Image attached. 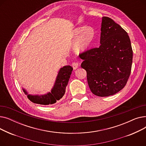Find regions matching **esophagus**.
Masks as SVG:
<instances>
[{"instance_id": "34e87169", "label": "esophagus", "mask_w": 146, "mask_h": 146, "mask_svg": "<svg viewBox=\"0 0 146 146\" xmlns=\"http://www.w3.org/2000/svg\"><path fill=\"white\" fill-rule=\"evenodd\" d=\"M72 66L74 70H76V69H77L79 67V63L78 62H74L72 63Z\"/></svg>"}]
</instances>
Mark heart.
I'll return each mask as SVG.
<instances>
[{
  "label": "heart",
  "mask_w": 146,
  "mask_h": 146,
  "mask_svg": "<svg viewBox=\"0 0 146 146\" xmlns=\"http://www.w3.org/2000/svg\"><path fill=\"white\" fill-rule=\"evenodd\" d=\"M73 35L77 37L73 45V51L77 53H82L88 51L92 44L95 32L91 27H79L74 29Z\"/></svg>",
  "instance_id": "b5f03b06"
}]
</instances>
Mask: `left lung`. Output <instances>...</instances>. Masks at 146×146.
I'll use <instances>...</instances> for the list:
<instances>
[{
    "label": "left lung",
    "instance_id": "1",
    "mask_svg": "<svg viewBox=\"0 0 146 146\" xmlns=\"http://www.w3.org/2000/svg\"><path fill=\"white\" fill-rule=\"evenodd\" d=\"M101 31V45L79 56L91 92L104 97L125 86L131 70L133 50L127 33L110 18L102 17Z\"/></svg>",
    "mask_w": 146,
    "mask_h": 146
}]
</instances>
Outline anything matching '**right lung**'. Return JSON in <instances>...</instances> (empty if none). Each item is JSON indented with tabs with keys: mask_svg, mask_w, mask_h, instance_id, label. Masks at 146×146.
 <instances>
[{
	"mask_svg": "<svg viewBox=\"0 0 146 146\" xmlns=\"http://www.w3.org/2000/svg\"><path fill=\"white\" fill-rule=\"evenodd\" d=\"M72 70L73 68L70 66H65L60 68L51 92L46 94L33 95L28 94L25 89L22 88V90L29 100L35 104L45 105L55 104L64 96Z\"/></svg>",
	"mask_w": 146,
	"mask_h": 146,
	"instance_id": "add662e5",
	"label": "right lung"
}]
</instances>
